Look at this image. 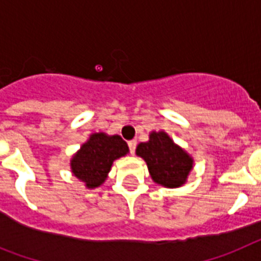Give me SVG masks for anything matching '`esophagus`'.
I'll return each instance as SVG.
<instances>
[{"label":"esophagus","instance_id":"obj_1","mask_svg":"<svg viewBox=\"0 0 261 261\" xmlns=\"http://www.w3.org/2000/svg\"><path fill=\"white\" fill-rule=\"evenodd\" d=\"M128 149H130L131 155L135 153V149H137V140H130V142H128Z\"/></svg>","mask_w":261,"mask_h":261}]
</instances>
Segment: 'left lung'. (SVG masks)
<instances>
[{
    "label": "left lung",
    "instance_id": "8db88e82",
    "mask_svg": "<svg viewBox=\"0 0 261 261\" xmlns=\"http://www.w3.org/2000/svg\"><path fill=\"white\" fill-rule=\"evenodd\" d=\"M137 155L144 159L152 180L165 188L184 185L193 168V159L164 131L149 134L148 142L138 144Z\"/></svg>",
    "mask_w": 261,
    "mask_h": 261
}]
</instances>
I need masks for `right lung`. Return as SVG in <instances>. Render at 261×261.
I'll return each instance as SVG.
<instances>
[{
	"mask_svg": "<svg viewBox=\"0 0 261 261\" xmlns=\"http://www.w3.org/2000/svg\"><path fill=\"white\" fill-rule=\"evenodd\" d=\"M127 152V143L119 135L94 133L72 158V173L85 187L94 189L103 184L113 162Z\"/></svg>",
	"mask_w": 261,
	"mask_h": 261,
	"instance_id": "1",
	"label": "right lung"
}]
</instances>
